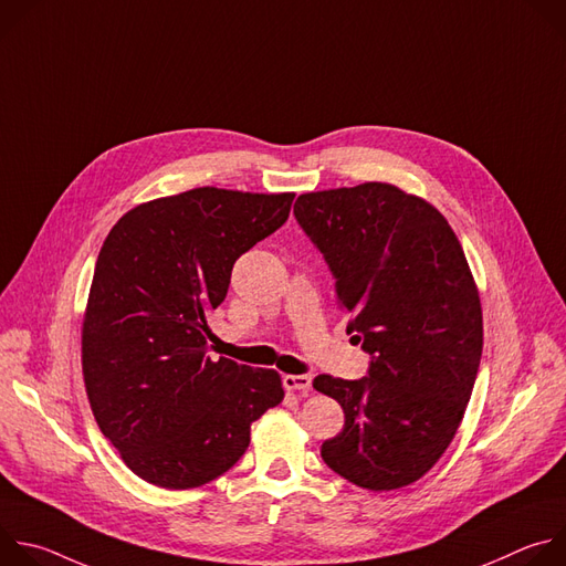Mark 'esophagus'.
<instances>
[{
    "instance_id": "1",
    "label": "esophagus",
    "mask_w": 566,
    "mask_h": 566,
    "mask_svg": "<svg viewBox=\"0 0 566 566\" xmlns=\"http://www.w3.org/2000/svg\"><path fill=\"white\" fill-rule=\"evenodd\" d=\"M282 382L289 391H304L306 394L311 389V376L308 374H289V376L282 378Z\"/></svg>"
}]
</instances>
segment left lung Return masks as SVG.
I'll return each mask as SVG.
<instances>
[{
    "mask_svg": "<svg viewBox=\"0 0 566 566\" xmlns=\"http://www.w3.org/2000/svg\"><path fill=\"white\" fill-rule=\"evenodd\" d=\"M293 212L336 277L347 334L371 356L360 380L313 378L345 412L319 454L360 489L410 486L452 443L481 360V302L463 249L432 203L391 184L306 192Z\"/></svg>",
    "mask_w": 566,
    "mask_h": 566,
    "instance_id": "obj_1",
    "label": "left lung"
}]
</instances>
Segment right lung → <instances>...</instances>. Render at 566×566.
Segmentation results:
<instances>
[{
	"label": "right lung",
	"mask_w": 566,
	"mask_h": 566,
	"mask_svg": "<svg viewBox=\"0 0 566 566\" xmlns=\"http://www.w3.org/2000/svg\"><path fill=\"white\" fill-rule=\"evenodd\" d=\"M293 192L195 188L125 212L101 249L83 319V376L101 432L158 489L230 470L284 398L275 369L208 356L232 264L275 232Z\"/></svg>",
	"instance_id": "add662e5"
}]
</instances>
